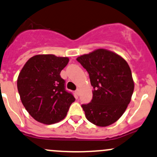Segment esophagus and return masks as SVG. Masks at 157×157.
Here are the masks:
<instances>
[{"instance_id":"34e87169","label":"esophagus","mask_w":157,"mask_h":157,"mask_svg":"<svg viewBox=\"0 0 157 157\" xmlns=\"http://www.w3.org/2000/svg\"><path fill=\"white\" fill-rule=\"evenodd\" d=\"M75 93L77 95H79V94H80V89H77V90L75 91Z\"/></svg>"}]
</instances>
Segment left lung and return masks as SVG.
<instances>
[{
    "label": "left lung",
    "mask_w": 157,
    "mask_h": 157,
    "mask_svg": "<svg viewBox=\"0 0 157 157\" xmlns=\"http://www.w3.org/2000/svg\"><path fill=\"white\" fill-rule=\"evenodd\" d=\"M77 60L87 71L93 87L90 103L82 104L86 118L99 127H106L121 118L134 90L131 70L121 56L105 49L84 54Z\"/></svg>",
    "instance_id": "obj_1"
}]
</instances>
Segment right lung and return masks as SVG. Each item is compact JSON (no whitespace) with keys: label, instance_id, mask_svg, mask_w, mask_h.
Listing matches in <instances>:
<instances>
[{"label":"right lung","instance_id":"right-lung-1","mask_svg":"<svg viewBox=\"0 0 157 157\" xmlns=\"http://www.w3.org/2000/svg\"><path fill=\"white\" fill-rule=\"evenodd\" d=\"M68 57L53 54L36 55L24 65L17 87L22 104L31 116L40 123L52 124L66 116L75 98L65 90L60 72Z\"/></svg>","mask_w":157,"mask_h":157}]
</instances>
